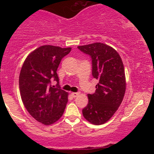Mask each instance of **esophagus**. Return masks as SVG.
<instances>
[{
    "instance_id": "1",
    "label": "esophagus",
    "mask_w": 154,
    "mask_h": 154,
    "mask_svg": "<svg viewBox=\"0 0 154 154\" xmlns=\"http://www.w3.org/2000/svg\"><path fill=\"white\" fill-rule=\"evenodd\" d=\"M71 95H72V96L73 97V98H76L77 95H79V93H72Z\"/></svg>"
}]
</instances>
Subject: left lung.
I'll return each instance as SVG.
<instances>
[{
  "label": "left lung",
  "mask_w": 154,
  "mask_h": 154,
  "mask_svg": "<svg viewBox=\"0 0 154 154\" xmlns=\"http://www.w3.org/2000/svg\"><path fill=\"white\" fill-rule=\"evenodd\" d=\"M92 59V75L98 79L96 90L88 94V103L82 109L85 119L100 125L109 121L122 102L126 90L125 68L115 49L101 43L78 46Z\"/></svg>",
  "instance_id": "left-lung-1"
}]
</instances>
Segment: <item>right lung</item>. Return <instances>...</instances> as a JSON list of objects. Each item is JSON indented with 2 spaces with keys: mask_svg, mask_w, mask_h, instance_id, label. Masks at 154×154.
I'll use <instances>...</instances> for the list:
<instances>
[{
  "mask_svg": "<svg viewBox=\"0 0 154 154\" xmlns=\"http://www.w3.org/2000/svg\"><path fill=\"white\" fill-rule=\"evenodd\" d=\"M72 48L46 45L28 55L19 75V91L24 107L39 122L50 125L63 115L68 93L59 87L57 69ZM52 80L57 82L51 86Z\"/></svg>",
  "mask_w": 154,
  "mask_h": 154,
  "instance_id": "right-lung-1",
  "label": "right lung"
}]
</instances>
